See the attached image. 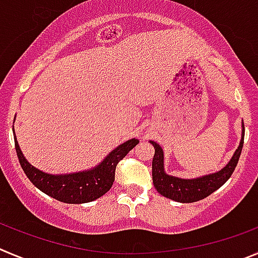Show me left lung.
I'll list each match as a JSON object with an SVG mask.
<instances>
[{
    "label": "left lung",
    "instance_id": "obj_1",
    "mask_svg": "<svg viewBox=\"0 0 258 258\" xmlns=\"http://www.w3.org/2000/svg\"><path fill=\"white\" fill-rule=\"evenodd\" d=\"M244 141V124L242 122V137L239 146L233 153L232 158L222 170L214 173L200 176L196 178H181L164 172V153L158 143L149 141L154 147V156L152 161V178L156 190L164 198L177 203H195L209 196L218 188L222 187L232 176L238 159L241 156Z\"/></svg>",
    "mask_w": 258,
    "mask_h": 258
}]
</instances>
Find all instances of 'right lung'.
I'll return each instance as SVG.
<instances>
[{
	"label": "right lung",
	"mask_w": 258,
	"mask_h": 258,
	"mask_svg": "<svg viewBox=\"0 0 258 258\" xmlns=\"http://www.w3.org/2000/svg\"><path fill=\"white\" fill-rule=\"evenodd\" d=\"M138 143V139L133 138L119 144L97 166L90 170L50 175L29 163L15 136V148L19 162L29 180L44 194L67 204H85L105 195L115 180L116 164Z\"/></svg>",
	"instance_id": "1"
}]
</instances>
